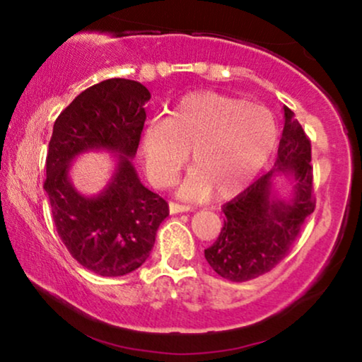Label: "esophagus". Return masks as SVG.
Instances as JSON below:
<instances>
[{
  "label": "esophagus",
  "instance_id": "obj_1",
  "mask_svg": "<svg viewBox=\"0 0 362 362\" xmlns=\"http://www.w3.org/2000/svg\"><path fill=\"white\" fill-rule=\"evenodd\" d=\"M191 206L177 204V202H170V212L171 214H177V212H189Z\"/></svg>",
  "mask_w": 362,
  "mask_h": 362
}]
</instances>
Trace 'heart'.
I'll use <instances>...</instances> for the list:
<instances>
[{"label": "heart", "mask_w": 362, "mask_h": 362, "mask_svg": "<svg viewBox=\"0 0 362 362\" xmlns=\"http://www.w3.org/2000/svg\"><path fill=\"white\" fill-rule=\"evenodd\" d=\"M279 125L264 107L216 92L182 97L163 122H150L140 150L153 185L168 186L191 156L181 197L226 199L244 189L274 155Z\"/></svg>", "instance_id": "obj_1"}]
</instances>
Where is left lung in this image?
I'll return each instance as SVG.
<instances>
[{"mask_svg":"<svg viewBox=\"0 0 362 362\" xmlns=\"http://www.w3.org/2000/svg\"><path fill=\"white\" fill-rule=\"evenodd\" d=\"M275 166L222 206L224 227L204 250L217 275L230 281H247L267 274L288 254L306 217L315 211L311 196V143L288 107ZM291 181L290 198L274 191V180Z\"/></svg>","mask_w":362,"mask_h":362,"instance_id":"left-lung-1","label":"left lung"}]
</instances>
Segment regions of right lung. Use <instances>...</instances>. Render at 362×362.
<instances>
[{"mask_svg":"<svg viewBox=\"0 0 362 362\" xmlns=\"http://www.w3.org/2000/svg\"><path fill=\"white\" fill-rule=\"evenodd\" d=\"M150 98L140 82L108 78L78 93L54 123L44 181L54 224L74 259L102 276L145 264L170 214L133 166ZM88 151H108L116 160L111 180L93 197L78 193L68 175L73 160Z\"/></svg>","mask_w":362,"mask_h":362,"instance_id":"right-lung-1","label":"right lung"}]
</instances>
